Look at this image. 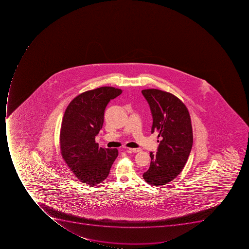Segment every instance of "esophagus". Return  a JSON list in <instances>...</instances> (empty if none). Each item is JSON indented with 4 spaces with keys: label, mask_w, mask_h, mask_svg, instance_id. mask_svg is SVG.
Here are the masks:
<instances>
[{
    "label": "esophagus",
    "mask_w": 249,
    "mask_h": 249,
    "mask_svg": "<svg viewBox=\"0 0 249 249\" xmlns=\"http://www.w3.org/2000/svg\"><path fill=\"white\" fill-rule=\"evenodd\" d=\"M127 150L131 151V152H133V153H139L141 151V149H132V148H128L127 149Z\"/></svg>",
    "instance_id": "obj_1"
}]
</instances>
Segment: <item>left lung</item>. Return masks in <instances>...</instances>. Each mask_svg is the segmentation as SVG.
<instances>
[{
    "instance_id": "obj_1",
    "label": "left lung",
    "mask_w": 249,
    "mask_h": 249,
    "mask_svg": "<svg viewBox=\"0 0 249 249\" xmlns=\"http://www.w3.org/2000/svg\"><path fill=\"white\" fill-rule=\"evenodd\" d=\"M153 116L151 132L158 134V149L151 152L150 166L143 174L150 185H164L178 177L188 160L193 143L192 122L184 103L157 89L142 91Z\"/></svg>"
}]
</instances>
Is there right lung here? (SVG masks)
Listing matches in <instances>:
<instances>
[{
    "label": "right lung",
    "instance_id": "obj_1",
    "mask_svg": "<svg viewBox=\"0 0 249 249\" xmlns=\"http://www.w3.org/2000/svg\"><path fill=\"white\" fill-rule=\"evenodd\" d=\"M122 92L111 87L87 91L73 99L65 110L60 133L61 153L83 184L94 186L103 182L118 157V149L99 147L95 137L102 128L107 105Z\"/></svg>",
    "mask_w": 249,
    "mask_h": 249
}]
</instances>
